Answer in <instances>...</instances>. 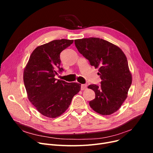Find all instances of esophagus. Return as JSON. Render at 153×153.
<instances>
[{"mask_svg":"<svg viewBox=\"0 0 153 153\" xmlns=\"http://www.w3.org/2000/svg\"><path fill=\"white\" fill-rule=\"evenodd\" d=\"M87 85H86V84H82L81 89L82 91H84V90L87 89Z\"/></svg>","mask_w":153,"mask_h":153,"instance_id":"esophagus-1","label":"esophagus"}]
</instances>
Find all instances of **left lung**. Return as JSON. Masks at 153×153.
Masks as SVG:
<instances>
[{
	"instance_id": "1",
	"label": "left lung",
	"mask_w": 153,
	"mask_h": 153,
	"mask_svg": "<svg viewBox=\"0 0 153 153\" xmlns=\"http://www.w3.org/2000/svg\"><path fill=\"white\" fill-rule=\"evenodd\" d=\"M74 43L91 65L99 68L102 80L100 86H88L95 94L90 107L102 115L115 113L126 100L132 82L125 54L118 46L99 38L77 39Z\"/></svg>"
}]
</instances>
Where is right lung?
I'll return each mask as SVG.
<instances>
[{"label":"right lung","mask_w":153,"mask_h":153,"mask_svg":"<svg viewBox=\"0 0 153 153\" xmlns=\"http://www.w3.org/2000/svg\"><path fill=\"white\" fill-rule=\"evenodd\" d=\"M74 40L55 39L37 46L31 54L23 71L28 99L43 115L54 118L68 108L81 84L68 83L54 78L60 68V53Z\"/></svg>","instance_id":"add662e5"}]
</instances>
